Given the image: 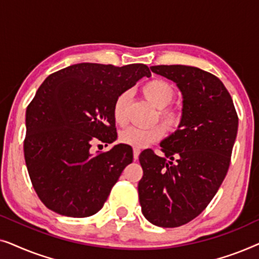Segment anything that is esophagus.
<instances>
[{
    "label": "esophagus",
    "mask_w": 259,
    "mask_h": 259,
    "mask_svg": "<svg viewBox=\"0 0 259 259\" xmlns=\"http://www.w3.org/2000/svg\"><path fill=\"white\" fill-rule=\"evenodd\" d=\"M139 154H140L139 148H134V150H133V158H134V160H138V159H139Z\"/></svg>",
    "instance_id": "1"
}]
</instances>
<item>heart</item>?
<instances>
[{
  "label": "heart",
  "mask_w": 259,
  "mask_h": 259,
  "mask_svg": "<svg viewBox=\"0 0 259 259\" xmlns=\"http://www.w3.org/2000/svg\"><path fill=\"white\" fill-rule=\"evenodd\" d=\"M143 93L152 105L159 108L158 114L162 125L168 131L178 128L183 119L182 113L176 108L166 107L171 104L175 97V92L171 84L162 79H152L143 86ZM127 101H128V93L123 92L118 95L113 106V118L120 126H123L127 121ZM162 136H164V128L160 125H154L147 128L131 126L120 133L119 139L122 144L128 145V146L144 148L160 140Z\"/></svg>",
  "instance_id": "b5f03b06"
}]
</instances>
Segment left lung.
I'll list each match as a JSON object with an SVG mask.
<instances>
[{
	"label": "left lung",
	"mask_w": 259,
	"mask_h": 259,
	"mask_svg": "<svg viewBox=\"0 0 259 259\" xmlns=\"http://www.w3.org/2000/svg\"><path fill=\"white\" fill-rule=\"evenodd\" d=\"M151 70L179 87L183 119L160 144L165 158L151 148L140 153L139 201L152 224L178 228L199 215L221 187L231 161L238 115L231 95L213 74L183 65L152 66Z\"/></svg>",
	"instance_id": "left-lung-1"
}]
</instances>
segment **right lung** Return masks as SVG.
<instances>
[{
	"mask_svg": "<svg viewBox=\"0 0 259 259\" xmlns=\"http://www.w3.org/2000/svg\"><path fill=\"white\" fill-rule=\"evenodd\" d=\"M145 75L151 72L144 63L86 62L51 74L38 87L27 107L23 151L35 192L49 210L83 218L104 206L133 150L119 144L93 154L91 147L116 139L115 99Z\"/></svg>",
	"mask_w": 259,
	"mask_h": 259,
	"instance_id": "add662e5",
	"label": "right lung"
}]
</instances>
